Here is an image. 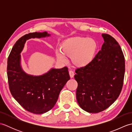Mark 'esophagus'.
I'll return each mask as SVG.
<instances>
[{
    "label": "esophagus",
    "instance_id": "esophagus-1",
    "mask_svg": "<svg viewBox=\"0 0 132 132\" xmlns=\"http://www.w3.org/2000/svg\"><path fill=\"white\" fill-rule=\"evenodd\" d=\"M69 75H70V78H72L74 76V72L72 70L69 71Z\"/></svg>",
    "mask_w": 132,
    "mask_h": 132
}]
</instances>
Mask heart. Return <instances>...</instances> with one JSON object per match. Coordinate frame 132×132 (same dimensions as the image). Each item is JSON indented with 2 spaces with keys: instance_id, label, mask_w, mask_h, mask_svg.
I'll return each instance as SVG.
<instances>
[{
  "instance_id": "1",
  "label": "heart",
  "mask_w": 132,
  "mask_h": 132,
  "mask_svg": "<svg viewBox=\"0 0 132 132\" xmlns=\"http://www.w3.org/2000/svg\"><path fill=\"white\" fill-rule=\"evenodd\" d=\"M97 49L96 42L90 38L74 37L66 39L61 43L60 51L56 53L58 60L63 61V56L70 57L71 63L77 68L87 66L93 60Z\"/></svg>"
}]
</instances>
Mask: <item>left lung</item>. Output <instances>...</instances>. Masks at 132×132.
Segmentation results:
<instances>
[{"mask_svg": "<svg viewBox=\"0 0 132 132\" xmlns=\"http://www.w3.org/2000/svg\"><path fill=\"white\" fill-rule=\"evenodd\" d=\"M104 43L87 66L75 70L78 104L89 113H99L111 106L120 94L124 82L125 58L111 36L102 34Z\"/></svg>", "mask_w": 132, "mask_h": 132, "instance_id": "obj_1", "label": "left lung"}]
</instances>
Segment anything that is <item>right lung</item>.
<instances>
[{
  "instance_id": "1",
  "label": "right lung",
  "mask_w": 132,
  "mask_h": 132,
  "mask_svg": "<svg viewBox=\"0 0 132 132\" xmlns=\"http://www.w3.org/2000/svg\"><path fill=\"white\" fill-rule=\"evenodd\" d=\"M46 32L30 33L16 41L8 58L7 77L10 90L22 107L35 114H43L53 108L59 95L70 79L67 67L52 69L46 74L33 76L21 66L20 53L27 40L49 36Z\"/></svg>"
}]
</instances>
